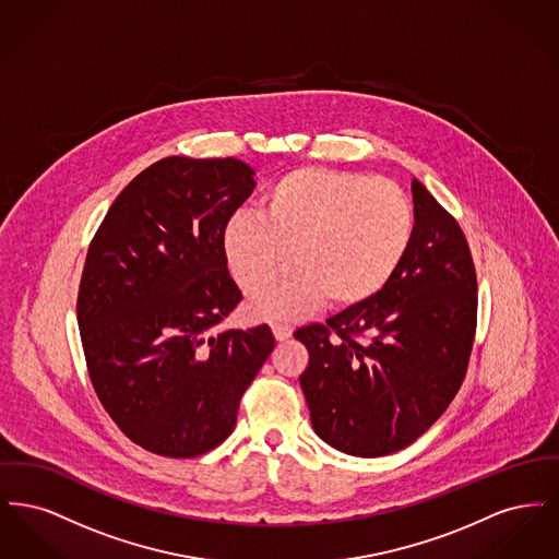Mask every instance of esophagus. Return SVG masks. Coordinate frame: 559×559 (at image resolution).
Masks as SVG:
<instances>
[{
    "mask_svg": "<svg viewBox=\"0 0 559 559\" xmlns=\"http://www.w3.org/2000/svg\"><path fill=\"white\" fill-rule=\"evenodd\" d=\"M270 326H272V333H274L276 342H285V340L292 337V324H287V322H272Z\"/></svg>",
    "mask_w": 559,
    "mask_h": 559,
    "instance_id": "1",
    "label": "esophagus"
}]
</instances>
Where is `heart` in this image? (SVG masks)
Segmentation results:
<instances>
[{"label": "heart", "mask_w": 559, "mask_h": 559, "mask_svg": "<svg viewBox=\"0 0 559 559\" xmlns=\"http://www.w3.org/2000/svg\"><path fill=\"white\" fill-rule=\"evenodd\" d=\"M413 239L415 210L399 185L329 167L283 174L262 212L240 210L222 233L242 289L295 262L249 297V312L270 320L295 319L324 299L331 308L371 301L399 274Z\"/></svg>", "instance_id": "b5f03b06"}]
</instances>
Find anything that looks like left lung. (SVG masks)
Instances as JSON below:
<instances>
[{"label":"left lung","mask_w":559,"mask_h":559,"mask_svg":"<svg viewBox=\"0 0 559 559\" xmlns=\"http://www.w3.org/2000/svg\"><path fill=\"white\" fill-rule=\"evenodd\" d=\"M415 239L392 283L326 324L293 333L312 427L354 456L413 444L456 396L474 346L478 281L461 226L417 178ZM337 334V338L332 335Z\"/></svg>","instance_id":"left-lung-1"}]
</instances>
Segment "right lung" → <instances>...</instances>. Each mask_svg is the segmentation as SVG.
Segmentation results:
<instances>
[{
  "mask_svg": "<svg viewBox=\"0 0 559 559\" xmlns=\"http://www.w3.org/2000/svg\"><path fill=\"white\" fill-rule=\"evenodd\" d=\"M239 159L167 157L119 192L90 242L78 322L92 385L133 444L212 451L270 352L267 324L215 331L240 295L222 233L253 192Z\"/></svg>",
  "mask_w": 559,
  "mask_h": 559,
  "instance_id": "right-lung-1",
  "label": "right lung"
}]
</instances>
